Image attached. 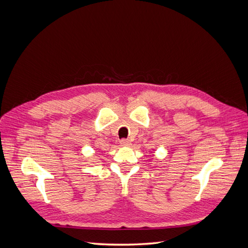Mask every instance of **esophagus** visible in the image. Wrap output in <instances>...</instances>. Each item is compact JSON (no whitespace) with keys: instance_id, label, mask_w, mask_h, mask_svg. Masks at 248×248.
Returning <instances> with one entry per match:
<instances>
[{"instance_id":"esophagus-1","label":"esophagus","mask_w":248,"mask_h":248,"mask_svg":"<svg viewBox=\"0 0 248 248\" xmlns=\"http://www.w3.org/2000/svg\"><path fill=\"white\" fill-rule=\"evenodd\" d=\"M120 144H121V146H124V147H128L131 145V141L129 140H126V139H123L120 140Z\"/></svg>"}]
</instances>
